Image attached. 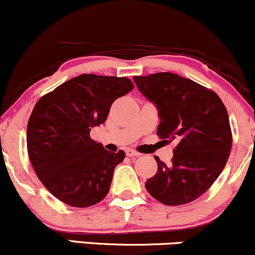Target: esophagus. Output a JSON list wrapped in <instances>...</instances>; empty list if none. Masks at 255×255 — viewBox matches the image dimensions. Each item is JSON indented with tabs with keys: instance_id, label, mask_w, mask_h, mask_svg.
Returning <instances> with one entry per match:
<instances>
[{
	"instance_id": "esophagus-1",
	"label": "esophagus",
	"mask_w": 255,
	"mask_h": 255,
	"mask_svg": "<svg viewBox=\"0 0 255 255\" xmlns=\"http://www.w3.org/2000/svg\"><path fill=\"white\" fill-rule=\"evenodd\" d=\"M127 155L128 156H130V157H132V156H134V157H137V156H139V152L138 151H136V150H132V149H127Z\"/></svg>"
}]
</instances>
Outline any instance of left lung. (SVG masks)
<instances>
[{
	"label": "left lung",
	"mask_w": 255,
	"mask_h": 255,
	"mask_svg": "<svg viewBox=\"0 0 255 255\" xmlns=\"http://www.w3.org/2000/svg\"><path fill=\"white\" fill-rule=\"evenodd\" d=\"M133 81L158 111L157 136L178 143L169 164L155 157L157 173L146 180V191L166 205L193 202L228 161L233 137L226 106L215 92L173 73L133 76Z\"/></svg>",
	"instance_id": "1"
}]
</instances>
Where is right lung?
Instances as JSON below:
<instances>
[{
  "label": "right lung",
  "instance_id": "1",
  "mask_svg": "<svg viewBox=\"0 0 255 255\" xmlns=\"http://www.w3.org/2000/svg\"><path fill=\"white\" fill-rule=\"evenodd\" d=\"M133 89L127 77L82 74L35 104L27 125V151L39 180L57 199L87 208L107 196L125 152H111L89 136L116 99Z\"/></svg>",
  "mask_w": 255,
  "mask_h": 255
}]
</instances>
